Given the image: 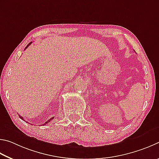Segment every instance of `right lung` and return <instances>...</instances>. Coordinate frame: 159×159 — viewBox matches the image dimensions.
I'll list each match as a JSON object with an SVG mask.
<instances>
[{
    "label": "right lung",
    "instance_id": "obj_1",
    "mask_svg": "<svg viewBox=\"0 0 159 159\" xmlns=\"http://www.w3.org/2000/svg\"><path fill=\"white\" fill-rule=\"evenodd\" d=\"M31 43H31V42H30V43H29V44H28V45H27V46H26V47H25V49H26V48H27V47H29V45H30V44H31ZM19 117H20V118H21V119H22V120H24V119H23V117H22V116H19ZM54 119V117H52V118H51V119H49V120H48V121H46V122H45V124H48V123H49V121H52V119ZM44 124H43V125H44Z\"/></svg>",
    "mask_w": 159,
    "mask_h": 159
}]
</instances>
